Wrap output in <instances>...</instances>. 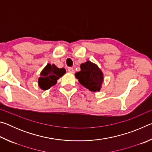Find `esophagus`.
<instances>
[{"label":"esophagus","mask_w":152,"mask_h":152,"mask_svg":"<svg viewBox=\"0 0 152 152\" xmlns=\"http://www.w3.org/2000/svg\"><path fill=\"white\" fill-rule=\"evenodd\" d=\"M68 72H70V73H72V74L74 73V70L73 68H68Z\"/></svg>","instance_id":"34e87169"}]
</instances>
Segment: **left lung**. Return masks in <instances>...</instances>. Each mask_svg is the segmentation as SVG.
Listing matches in <instances>:
<instances>
[{
  "mask_svg": "<svg viewBox=\"0 0 152 152\" xmlns=\"http://www.w3.org/2000/svg\"><path fill=\"white\" fill-rule=\"evenodd\" d=\"M81 70L75 74L82 86L92 92L99 91L103 82V74L96 64L87 61L80 65Z\"/></svg>",
  "mask_w": 152,
  "mask_h": 152,
  "instance_id": "8db88e82",
  "label": "left lung"
}]
</instances>
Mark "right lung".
<instances>
[{"mask_svg":"<svg viewBox=\"0 0 152 152\" xmlns=\"http://www.w3.org/2000/svg\"><path fill=\"white\" fill-rule=\"evenodd\" d=\"M66 73L64 68H58L54 64H47L45 68L40 74V77L38 80V84L42 90H48L51 86L55 85L57 80Z\"/></svg>","mask_w":152,"mask_h":152,"instance_id":"1","label":"right lung"}]
</instances>
